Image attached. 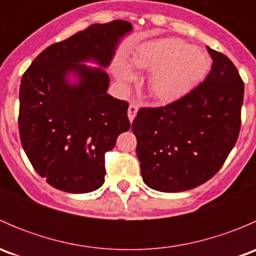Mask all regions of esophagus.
Masks as SVG:
<instances>
[{"label":"esophagus","mask_w":256,"mask_h":256,"mask_svg":"<svg viewBox=\"0 0 256 256\" xmlns=\"http://www.w3.org/2000/svg\"><path fill=\"white\" fill-rule=\"evenodd\" d=\"M138 106L135 104V102H131V104L128 105V120H130V122H132V121H134L136 114H138Z\"/></svg>","instance_id":"obj_1"}]
</instances>
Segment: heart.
Returning a JSON list of instances; mask_svg holds the SVG:
<instances>
[{"instance_id": "1", "label": "heart", "mask_w": 256, "mask_h": 256, "mask_svg": "<svg viewBox=\"0 0 256 256\" xmlns=\"http://www.w3.org/2000/svg\"><path fill=\"white\" fill-rule=\"evenodd\" d=\"M131 63L140 69L152 70L148 78V90L158 102H168L184 96L197 86L210 68L207 52L190 47L178 38H164L144 43L136 49ZM115 74L122 84L134 79L128 64L118 62Z\"/></svg>"}]
</instances>
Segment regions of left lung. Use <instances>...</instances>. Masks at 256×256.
<instances>
[{
	"label": "left lung",
	"instance_id": "obj_1",
	"mask_svg": "<svg viewBox=\"0 0 256 256\" xmlns=\"http://www.w3.org/2000/svg\"><path fill=\"white\" fill-rule=\"evenodd\" d=\"M213 59L204 82L166 106L141 108L132 121L144 182L160 192H183L210 180L238 140L244 82L233 62Z\"/></svg>",
	"mask_w": 256,
	"mask_h": 256
}]
</instances>
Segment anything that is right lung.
<instances>
[{
    "instance_id": "right-lung-1",
    "label": "right lung",
    "mask_w": 256,
    "mask_h": 256,
    "mask_svg": "<svg viewBox=\"0 0 256 256\" xmlns=\"http://www.w3.org/2000/svg\"><path fill=\"white\" fill-rule=\"evenodd\" d=\"M132 30L116 20L92 24L68 40L46 48L24 72L20 86V144L40 177L69 193H88L102 187L105 154L130 128L128 102L108 94V66L118 40ZM74 72L78 84H69Z\"/></svg>"
}]
</instances>
